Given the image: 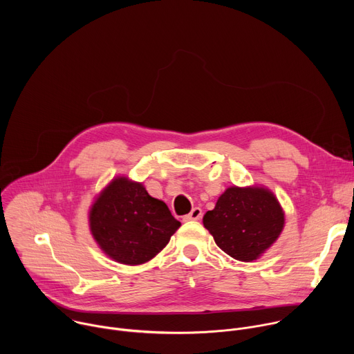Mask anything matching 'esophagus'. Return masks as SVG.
<instances>
[{"label":"esophagus","mask_w":354,"mask_h":354,"mask_svg":"<svg viewBox=\"0 0 354 354\" xmlns=\"http://www.w3.org/2000/svg\"><path fill=\"white\" fill-rule=\"evenodd\" d=\"M201 216H203V213H201V209L200 207H194L189 214L183 216V221H190V220H200Z\"/></svg>","instance_id":"esophagus-1"}]
</instances>
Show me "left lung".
Instances as JSON below:
<instances>
[{"mask_svg": "<svg viewBox=\"0 0 354 354\" xmlns=\"http://www.w3.org/2000/svg\"><path fill=\"white\" fill-rule=\"evenodd\" d=\"M205 227L227 255L241 262L258 259L279 238L284 213L263 187H228L203 217Z\"/></svg>", "mask_w": 354, "mask_h": 354, "instance_id": "left-lung-1", "label": "left lung"}]
</instances>
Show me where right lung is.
Instances as JSON below:
<instances>
[{
  "label": "right lung",
  "mask_w": 354,
  "mask_h": 354,
  "mask_svg": "<svg viewBox=\"0 0 354 354\" xmlns=\"http://www.w3.org/2000/svg\"><path fill=\"white\" fill-rule=\"evenodd\" d=\"M89 227L108 257L133 266L153 259L180 223L164 201L151 197L141 183L118 178L96 198Z\"/></svg>",
  "instance_id": "1"
}]
</instances>
